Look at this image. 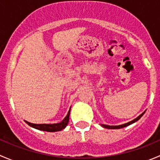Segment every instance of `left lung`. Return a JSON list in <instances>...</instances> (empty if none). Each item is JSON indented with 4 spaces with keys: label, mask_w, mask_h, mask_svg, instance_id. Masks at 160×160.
<instances>
[{
    "label": "left lung",
    "mask_w": 160,
    "mask_h": 160,
    "mask_svg": "<svg viewBox=\"0 0 160 160\" xmlns=\"http://www.w3.org/2000/svg\"><path fill=\"white\" fill-rule=\"evenodd\" d=\"M144 113H145V111H144V112H143V113H142V114H140L139 116H138V117H137L136 118L134 119V120L131 121V122H128V123L123 124V125H104V124H101V125L103 127V128H108V129H118V128H125V127L128 126V125H132V124L135 123V122H136L137 121L139 120V119L142 118V116L143 114H144Z\"/></svg>",
    "instance_id": "8db88e82"
}]
</instances>
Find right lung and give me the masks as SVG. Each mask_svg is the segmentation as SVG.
Wrapping results in <instances>:
<instances>
[{"mask_svg": "<svg viewBox=\"0 0 160 160\" xmlns=\"http://www.w3.org/2000/svg\"><path fill=\"white\" fill-rule=\"evenodd\" d=\"M70 109L69 110L68 113H67V116L64 118L63 120L60 122L59 123H54V124H33L30 123V122L25 121V123L28 124V125L32 128H35L40 131H45V132H59L61 131L67 127V124L69 122V119H70Z\"/></svg>", "mask_w": 160, "mask_h": 160, "instance_id": "add662e5", "label": "right lung"}]
</instances>
